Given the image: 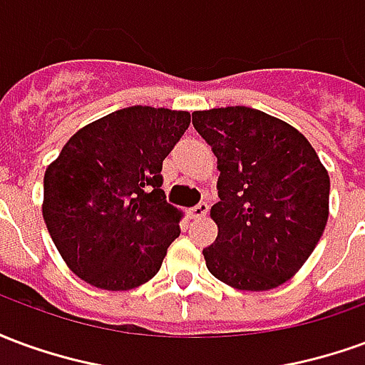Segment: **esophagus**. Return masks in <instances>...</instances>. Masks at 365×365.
I'll return each instance as SVG.
<instances>
[{
  "label": "esophagus",
  "mask_w": 365,
  "mask_h": 365,
  "mask_svg": "<svg viewBox=\"0 0 365 365\" xmlns=\"http://www.w3.org/2000/svg\"><path fill=\"white\" fill-rule=\"evenodd\" d=\"M207 211H209V205H207L205 201H201V203H197L195 207H191V219H201V217H205Z\"/></svg>",
  "instance_id": "obj_1"
}]
</instances>
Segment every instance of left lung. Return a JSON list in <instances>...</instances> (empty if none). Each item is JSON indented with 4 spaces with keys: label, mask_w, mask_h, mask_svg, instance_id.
I'll list each match as a JSON object with an SVG mask.
<instances>
[{
    "label": "left lung",
    "mask_w": 365,
    "mask_h": 365,
    "mask_svg": "<svg viewBox=\"0 0 365 365\" xmlns=\"http://www.w3.org/2000/svg\"><path fill=\"white\" fill-rule=\"evenodd\" d=\"M217 156L219 227L207 269L235 289L268 291L307 262L329 221V172L305 136L252 107L193 111Z\"/></svg>",
    "instance_id": "1"
}]
</instances>
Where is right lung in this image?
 <instances>
[{
  "label": "right lung",
  "mask_w": 365,
  "mask_h": 365,
  "mask_svg": "<svg viewBox=\"0 0 365 365\" xmlns=\"http://www.w3.org/2000/svg\"><path fill=\"white\" fill-rule=\"evenodd\" d=\"M187 111L133 105L80 128L46 168L43 217L68 268L107 291L158 274L182 213L162 191V162Z\"/></svg>",
  "instance_id": "1"
}]
</instances>
